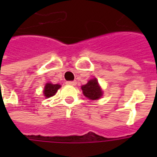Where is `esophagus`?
Listing matches in <instances>:
<instances>
[{"label": "esophagus", "mask_w": 157, "mask_h": 157, "mask_svg": "<svg viewBox=\"0 0 157 157\" xmlns=\"http://www.w3.org/2000/svg\"><path fill=\"white\" fill-rule=\"evenodd\" d=\"M66 85H69V86H75L76 84V82H66Z\"/></svg>", "instance_id": "esophagus-1"}]
</instances>
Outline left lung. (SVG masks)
I'll return each instance as SVG.
<instances>
[{
	"instance_id": "1",
	"label": "left lung",
	"mask_w": 157,
	"mask_h": 157,
	"mask_svg": "<svg viewBox=\"0 0 157 157\" xmlns=\"http://www.w3.org/2000/svg\"><path fill=\"white\" fill-rule=\"evenodd\" d=\"M83 94L91 100H97L102 96V91L96 78L90 80L86 85L82 86Z\"/></svg>"
}]
</instances>
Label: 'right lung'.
Returning <instances> with one entry per match:
<instances>
[{
	"mask_svg": "<svg viewBox=\"0 0 157 157\" xmlns=\"http://www.w3.org/2000/svg\"><path fill=\"white\" fill-rule=\"evenodd\" d=\"M61 86L59 84H52V83H46L44 89V94L45 98H50L52 96L55 95Z\"/></svg>",
	"mask_w": 157,
	"mask_h": 157,
	"instance_id": "add662e5",
	"label": "right lung"
}]
</instances>
